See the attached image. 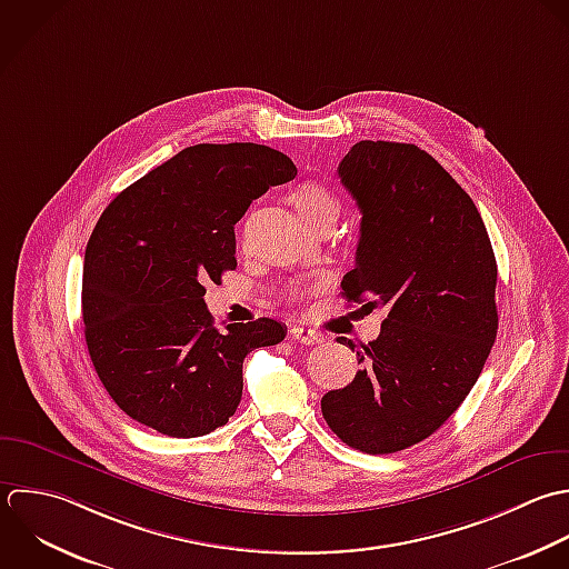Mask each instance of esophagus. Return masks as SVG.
<instances>
[{
    "label": "esophagus",
    "mask_w": 569,
    "mask_h": 569,
    "mask_svg": "<svg viewBox=\"0 0 569 569\" xmlns=\"http://www.w3.org/2000/svg\"><path fill=\"white\" fill-rule=\"evenodd\" d=\"M290 337H292L297 343H303V346L323 343V335H321V332L310 330V328H303V326H292V328H290Z\"/></svg>",
    "instance_id": "esophagus-1"
}]
</instances>
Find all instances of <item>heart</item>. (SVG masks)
I'll list each match as a JSON object with an SVG mask.
<instances>
[{"mask_svg":"<svg viewBox=\"0 0 569 569\" xmlns=\"http://www.w3.org/2000/svg\"><path fill=\"white\" fill-rule=\"evenodd\" d=\"M290 201L295 203L301 221L310 228V230H317L326 223H332L337 221L339 212H341V201L339 197L323 183H317V181H306L301 186H297L290 194ZM301 288H292L290 290V297L297 299L301 297Z\"/></svg>","mask_w":569,"mask_h":569,"instance_id":"obj_1","label":"heart"}]
</instances>
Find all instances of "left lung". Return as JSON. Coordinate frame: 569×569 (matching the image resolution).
Masks as SVG:
<instances>
[{
	"label": "left lung",
	"instance_id": "left-lung-1",
	"mask_svg": "<svg viewBox=\"0 0 569 569\" xmlns=\"http://www.w3.org/2000/svg\"><path fill=\"white\" fill-rule=\"evenodd\" d=\"M361 210L348 301L386 308L363 370L321 399L350 448L392 455L437 432L477 383L499 330L497 259L470 194L415 143L359 141L339 163Z\"/></svg>",
	"mask_w": 569,
	"mask_h": 569
}]
</instances>
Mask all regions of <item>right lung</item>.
<instances>
[{
  "label": "right lung",
  "mask_w": 569,
  "mask_h": 569,
  "mask_svg": "<svg viewBox=\"0 0 569 569\" xmlns=\"http://www.w3.org/2000/svg\"><path fill=\"white\" fill-rule=\"evenodd\" d=\"M295 174L261 143H197L101 212L83 257V335L99 381L137 423L177 439L226 426L246 355L283 341L286 326L266 317L217 330L203 283L237 268L234 223Z\"/></svg>",
  "instance_id": "right-lung-1"
}]
</instances>
